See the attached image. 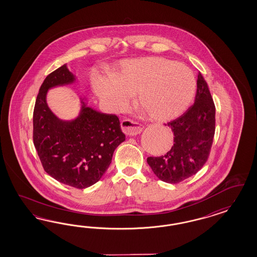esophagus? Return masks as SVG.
I'll return each instance as SVG.
<instances>
[{"instance_id": "obj_1", "label": "esophagus", "mask_w": 257, "mask_h": 257, "mask_svg": "<svg viewBox=\"0 0 257 257\" xmlns=\"http://www.w3.org/2000/svg\"><path fill=\"white\" fill-rule=\"evenodd\" d=\"M121 130L127 136H137L142 132L143 126L130 119H123L121 121Z\"/></svg>"}]
</instances>
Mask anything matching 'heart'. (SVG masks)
<instances>
[{"label":"heart","mask_w":257,"mask_h":257,"mask_svg":"<svg viewBox=\"0 0 257 257\" xmlns=\"http://www.w3.org/2000/svg\"><path fill=\"white\" fill-rule=\"evenodd\" d=\"M94 91L110 112L117 113L137 95L149 117L168 121L178 117L191 101L195 76L187 66L162 57H143L121 64L114 78H95Z\"/></svg>","instance_id":"obj_1"}]
</instances>
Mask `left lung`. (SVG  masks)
Listing matches in <instances>:
<instances>
[{
    "label": "left lung",
    "mask_w": 257,
    "mask_h": 257,
    "mask_svg": "<svg viewBox=\"0 0 257 257\" xmlns=\"http://www.w3.org/2000/svg\"><path fill=\"white\" fill-rule=\"evenodd\" d=\"M216 108L207 83L198 73L195 101L176 119L167 123L173 145L165 156L147 158L158 179L177 184L196 174L207 161L216 124Z\"/></svg>",
    "instance_id": "left-lung-1"
}]
</instances>
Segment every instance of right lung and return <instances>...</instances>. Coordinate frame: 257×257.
Masks as SVG:
<instances>
[{"mask_svg":"<svg viewBox=\"0 0 257 257\" xmlns=\"http://www.w3.org/2000/svg\"><path fill=\"white\" fill-rule=\"evenodd\" d=\"M76 76L67 64L50 73L39 88L33 116V140L47 173L76 188L96 184L107 171L113 154L125 140L116 115L99 112L80 97L77 117L65 120L47 103L48 91L75 83Z\"/></svg>","mask_w":257,"mask_h":257,"instance_id":"right-lung-1","label":"right lung"}]
</instances>
